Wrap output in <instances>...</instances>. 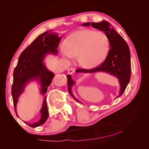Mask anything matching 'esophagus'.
<instances>
[{
  "mask_svg": "<svg viewBox=\"0 0 149 149\" xmlns=\"http://www.w3.org/2000/svg\"><path fill=\"white\" fill-rule=\"evenodd\" d=\"M75 72V69L74 68H70L68 70V74L72 75L73 74H74Z\"/></svg>",
  "mask_w": 149,
  "mask_h": 149,
  "instance_id": "34e87169",
  "label": "esophagus"
}]
</instances>
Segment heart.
Listing matches in <instances>:
<instances>
[{
    "label": "heart",
    "instance_id": "b5f03b06",
    "mask_svg": "<svg viewBox=\"0 0 149 149\" xmlns=\"http://www.w3.org/2000/svg\"><path fill=\"white\" fill-rule=\"evenodd\" d=\"M110 49V41L104 31L83 29L69 35L65 45L60 48L62 54L68 61L78 55L83 67L92 68L104 61Z\"/></svg>",
    "mask_w": 149,
    "mask_h": 149
}]
</instances>
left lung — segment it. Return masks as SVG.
<instances>
[{
	"label": "left lung",
	"mask_w": 149,
	"mask_h": 149,
	"mask_svg": "<svg viewBox=\"0 0 149 149\" xmlns=\"http://www.w3.org/2000/svg\"><path fill=\"white\" fill-rule=\"evenodd\" d=\"M91 25L93 27L104 31L108 35L110 41V49L107 58L104 62L99 66L90 70L78 69L75 72L93 74L97 72H105L114 75L118 79L120 85V93L118 97L122 95L129 84L131 76V55L130 48L123 37L112 27L109 22L102 21L99 23L90 22L83 24V26ZM68 91L72 97L77 102H79L74 97L72 92V87L75 84L71 75H68Z\"/></svg>",
	"instance_id": "left-lung-1"
}]
</instances>
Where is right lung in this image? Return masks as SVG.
<instances>
[{
    "mask_svg": "<svg viewBox=\"0 0 149 149\" xmlns=\"http://www.w3.org/2000/svg\"><path fill=\"white\" fill-rule=\"evenodd\" d=\"M61 38L57 33L49 30L39 35L20 54L16 67L14 70L12 86V96L17 116L16 105L18 99L29 82L34 80L39 81L41 85L40 92L43 96L46 94L47 88L51 84L54 74L47 69L43 61L47 54H58V47ZM46 99L47 96H45L40 110L41 118L39 122L32 124L24 122L30 127H38L47 121L49 111Z\"/></svg>",
    "mask_w": 149,
    "mask_h": 149,
    "instance_id": "right-lung-1",
    "label": "right lung"
}]
</instances>
